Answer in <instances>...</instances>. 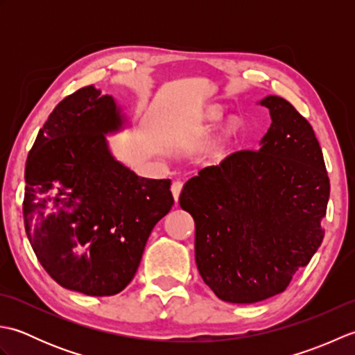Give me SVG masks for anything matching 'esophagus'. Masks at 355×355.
<instances>
[{
    "instance_id": "1",
    "label": "esophagus",
    "mask_w": 355,
    "mask_h": 355,
    "mask_svg": "<svg viewBox=\"0 0 355 355\" xmlns=\"http://www.w3.org/2000/svg\"><path fill=\"white\" fill-rule=\"evenodd\" d=\"M183 189V183L182 182H173L172 186H171V191H172V195H173V200L178 201V197H180V192H182Z\"/></svg>"
}]
</instances>
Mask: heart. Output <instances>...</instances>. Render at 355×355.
I'll return each mask as SVG.
<instances>
[{"label": "heart", "mask_w": 355, "mask_h": 355, "mask_svg": "<svg viewBox=\"0 0 355 355\" xmlns=\"http://www.w3.org/2000/svg\"><path fill=\"white\" fill-rule=\"evenodd\" d=\"M224 119V111L218 105H210L202 112V120H205L207 126H215ZM244 125L243 120L238 117H232L227 122L221 125L220 130L214 135L209 145V154L214 158H223L229 154V150L239 141L241 135H243Z\"/></svg>", "instance_id": "b5f03b06"}]
</instances>
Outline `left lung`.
Masks as SVG:
<instances>
[{
    "label": "left lung",
    "mask_w": 355,
    "mask_h": 355,
    "mask_svg": "<svg viewBox=\"0 0 355 355\" xmlns=\"http://www.w3.org/2000/svg\"><path fill=\"white\" fill-rule=\"evenodd\" d=\"M259 105L271 117L259 148L201 169L180 193L202 281L232 304L282 293L325 235L329 178L311 125L279 96Z\"/></svg>",
    "instance_id": "obj_1"
}]
</instances>
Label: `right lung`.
I'll return each mask as SVG.
<instances>
[{"mask_svg":"<svg viewBox=\"0 0 355 355\" xmlns=\"http://www.w3.org/2000/svg\"><path fill=\"white\" fill-rule=\"evenodd\" d=\"M126 125L114 97L88 85L58 103L27 157L30 245L59 285L87 296H112L132 281L173 205L171 180L139 177L112 155L107 135Z\"/></svg>","mask_w":355,"mask_h":355,"instance_id":"obj_1","label":"right lung"}]
</instances>
